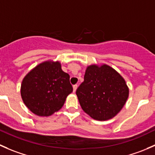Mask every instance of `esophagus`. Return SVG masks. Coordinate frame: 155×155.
<instances>
[{
  "label": "esophagus",
  "mask_w": 155,
  "mask_h": 155,
  "mask_svg": "<svg viewBox=\"0 0 155 155\" xmlns=\"http://www.w3.org/2000/svg\"><path fill=\"white\" fill-rule=\"evenodd\" d=\"M78 88V85L77 84H74V85H73V92H75L76 89H77Z\"/></svg>",
  "instance_id": "esophagus-1"
}]
</instances>
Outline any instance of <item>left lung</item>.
<instances>
[{
  "instance_id": "8db88e82",
  "label": "left lung",
  "mask_w": 155,
  "mask_h": 155,
  "mask_svg": "<svg viewBox=\"0 0 155 155\" xmlns=\"http://www.w3.org/2000/svg\"><path fill=\"white\" fill-rule=\"evenodd\" d=\"M76 95L84 112L95 120L105 121L122 110L129 89L124 78L110 66L91 65Z\"/></svg>"
}]
</instances>
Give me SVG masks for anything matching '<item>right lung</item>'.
Returning a JSON list of instances; mask_svg holds the SVG:
<instances>
[{
    "instance_id": "1",
    "label": "right lung",
    "mask_w": 155,
    "mask_h": 155,
    "mask_svg": "<svg viewBox=\"0 0 155 155\" xmlns=\"http://www.w3.org/2000/svg\"><path fill=\"white\" fill-rule=\"evenodd\" d=\"M69 78L62 70L60 62L40 63L22 81L21 95L24 103L37 116H51L61 109L73 91Z\"/></svg>"
}]
</instances>
